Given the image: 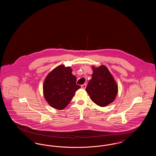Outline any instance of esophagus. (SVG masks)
Segmentation results:
<instances>
[{
    "label": "esophagus",
    "instance_id": "esophagus-1",
    "mask_svg": "<svg viewBox=\"0 0 156 156\" xmlns=\"http://www.w3.org/2000/svg\"><path fill=\"white\" fill-rule=\"evenodd\" d=\"M81 87L82 89H85V88H86V87H87V83H85V84H83V85H82Z\"/></svg>",
    "mask_w": 156,
    "mask_h": 156
}]
</instances>
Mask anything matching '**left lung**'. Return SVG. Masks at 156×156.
Wrapping results in <instances>:
<instances>
[{"mask_svg":"<svg viewBox=\"0 0 156 156\" xmlns=\"http://www.w3.org/2000/svg\"><path fill=\"white\" fill-rule=\"evenodd\" d=\"M92 79L88 82L85 90L95 104L101 107L106 106L115 99L118 86L106 66H92Z\"/></svg>","mask_w":156,"mask_h":156,"instance_id":"8db88e82","label":"left lung"}]
</instances>
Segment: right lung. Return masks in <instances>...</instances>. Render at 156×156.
I'll return each mask as SVG.
<instances>
[{
	"mask_svg": "<svg viewBox=\"0 0 156 156\" xmlns=\"http://www.w3.org/2000/svg\"><path fill=\"white\" fill-rule=\"evenodd\" d=\"M71 67L60 65L47 75L43 83L45 101L52 108L62 110L69 104L75 92L81 88Z\"/></svg>",
	"mask_w": 156,
	"mask_h": 156,
	"instance_id": "obj_1",
	"label": "right lung"
}]
</instances>
